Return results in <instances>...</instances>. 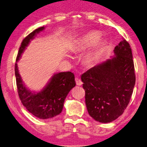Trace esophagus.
Masks as SVG:
<instances>
[{
  "label": "esophagus",
  "mask_w": 147,
  "mask_h": 147,
  "mask_svg": "<svg viewBox=\"0 0 147 147\" xmlns=\"http://www.w3.org/2000/svg\"><path fill=\"white\" fill-rule=\"evenodd\" d=\"M76 84H77V85H79V86H80V85H81L83 84V82L82 81H81V80L79 78H76Z\"/></svg>",
  "instance_id": "34e87169"
}]
</instances>
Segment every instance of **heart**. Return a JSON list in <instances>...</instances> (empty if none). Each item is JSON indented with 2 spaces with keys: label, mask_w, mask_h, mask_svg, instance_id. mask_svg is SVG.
Instances as JSON below:
<instances>
[{
  "label": "heart",
  "mask_w": 147,
  "mask_h": 147,
  "mask_svg": "<svg viewBox=\"0 0 147 147\" xmlns=\"http://www.w3.org/2000/svg\"><path fill=\"white\" fill-rule=\"evenodd\" d=\"M101 36H102V34L100 31L98 30H91L86 32L78 40V42L76 45V51H83L93 46L98 42ZM98 54H99L98 50L95 49L91 51L86 55V61L92 62L96 61L98 57Z\"/></svg>",
  "instance_id": "b5f03b06"
}]
</instances>
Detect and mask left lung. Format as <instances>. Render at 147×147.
Returning a JSON list of instances; mask_svg holds the SVG:
<instances>
[{
	"instance_id": "1",
	"label": "left lung",
	"mask_w": 147,
	"mask_h": 147,
	"mask_svg": "<svg viewBox=\"0 0 147 147\" xmlns=\"http://www.w3.org/2000/svg\"><path fill=\"white\" fill-rule=\"evenodd\" d=\"M115 56L94 66L81 76L88 114L107 123L123 113L136 83L130 45L122 39L115 47Z\"/></svg>"
}]
</instances>
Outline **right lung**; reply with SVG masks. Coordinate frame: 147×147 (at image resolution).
<instances>
[{
	"label": "right lung",
	"instance_id": "1",
	"mask_svg": "<svg viewBox=\"0 0 147 147\" xmlns=\"http://www.w3.org/2000/svg\"><path fill=\"white\" fill-rule=\"evenodd\" d=\"M44 28V26L38 28L24 38L16 59L15 75L19 97L23 105L35 117L41 119H48L62 112L65 98L76 84L74 74L66 71L55 74L40 92H32L24 85L19 73L17 62L30 41Z\"/></svg>",
	"mask_w": 147,
	"mask_h": 147
}]
</instances>
